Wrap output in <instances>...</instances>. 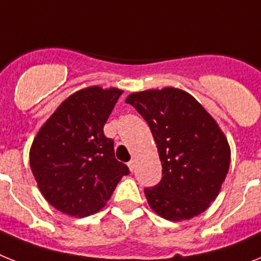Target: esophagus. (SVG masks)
I'll use <instances>...</instances> for the list:
<instances>
[{"label": "esophagus", "instance_id": "esophagus-1", "mask_svg": "<svg viewBox=\"0 0 261 261\" xmlns=\"http://www.w3.org/2000/svg\"><path fill=\"white\" fill-rule=\"evenodd\" d=\"M128 167H129V170H130V171H133V170H135V167H136L135 161H129V162H128Z\"/></svg>", "mask_w": 261, "mask_h": 261}]
</instances>
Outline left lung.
Returning a JSON list of instances; mask_svg holds the SVG:
<instances>
[{
    "label": "left lung",
    "instance_id": "1",
    "mask_svg": "<svg viewBox=\"0 0 261 261\" xmlns=\"http://www.w3.org/2000/svg\"><path fill=\"white\" fill-rule=\"evenodd\" d=\"M125 103L147 123L162 162L161 181L145 188L151 209L170 221L206 211L230 166V147L218 124L192 95L174 87L133 93Z\"/></svg>",
    "mask_w": 261,
    "mask_h": 261
}]
</instances>
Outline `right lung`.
<instances>
[{
    "label": "right lung",
    "mask_w": 261,
    "mask_h": 261,
    "mask_svg": "<svg viewBox=\"0 0 261 261\" xmlns=\"http://www.w3.org/2000/svg\"><path fill=\"white\" fill-rule=\"evenodd\" d=\"M123 94L93 86L65 99L41 126L30 165L41 195L62 213L86 217L102 209L129 174L115 158L114 140L103 126Z\"/></svg>",
    "instance_id": "1"
}]
</instances>
